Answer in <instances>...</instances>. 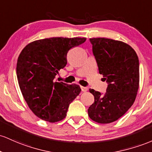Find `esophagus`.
Listing matches in <instances>:
<instances>
[{
  "mask_svg": "<svg viewBox=\"0 0 152 152\" xmlns=\"http://www.w3.org/2000/svg\"><path fill=\"white\" fill-rule=\"evenodd\" d=\"M80 88H81V90L83 92H86V91H88V88H87V87L80 86Z\"/></svg>",
  "mask_w": 152,
  "mask_h": 152,
  "instance_id": "34e87169",
  "label": "esophagus"
}]
</instances>
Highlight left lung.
Wrapping results in <instances>:
<instances>
[{"instance_id":"1","label":"left lung","mask_w":152,"mask_h":152,"mask_svg":"<svg viewBox=\"0 0 152 152\" xmlns=\"http://www.w3.org/2000/svg\"><path fill=\"white\" fill-rule=\"evenodd\" d=\"M99 73L108 83L106 93L90 89L95 102L88 115L99 124L115 121L126 113L135 101L139 85V62L129 44L106 38L90 39Z\"/></svg>"}]
</instances>
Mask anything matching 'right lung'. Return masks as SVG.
Segmentation results:
<instances>
[{"instance_id":"obj_1","label":"right lung","mask_w":152,"mask_h":152,"mask_svg":"<svg viewBox=\"0 0 152 152\" xmlns=\"http://www.w3.org/2000/svg\"><path fill=\"white\" fill-rule=\"evenodd\" d=\"M85 41L79 37L39 39L21 51L17 61V79L26 102L39 118L50 123L62 121L69 104L80 93L78 85L55 79L67 64L68 51Z\"/></svg>"}]
</instances>
